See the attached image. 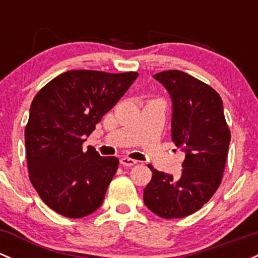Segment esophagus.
I'll return each mask as SVG.
<instances>
[{
    "label": "esophagus",
    "instance_id": "1",
    "mask_svg": "<svg viewBox=\"0 0 258 258\" xmlns=\"http://www.w3.org/2000/svg\"><path fill=\"white\" fill-rule=\"evenodd\" d=\"M119 162H121L122 166H134L136 165L137 161L132 160V158H128V157H122L121 160H119Z\"/></svg>",
    "mask_w": 258,
    "mask_h": 258
}]
</instances>
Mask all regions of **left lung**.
<instances>
[{"label":"left lung","instance_id":"8db88e82","mask_svg":"<svg viewBox=\"0 0 258 258\" xmlns=\"http://www.w3.org/2000/svg\"><path fill=\"white\" fill-rule=\"evenodd\" d=\"M153 79L170 95L171 136L186 157L178 177L150 166L152 178L144 189V202L160 217L182 218L199 211L217 191L231 134L222 100L209 85L178 70L160 72Z\"/></svg>","mask_w":258,"mask_h":258}]
</instances>
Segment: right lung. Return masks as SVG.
<instances>
[{
    "instance_id": "add662e5",
    "label": "right lung",
    "mask_w": 258,
    "mask_h": 258,
    "mask_svg": "<svg viewBox=\"0 0 258 258\" xmlns=\"http://www.w3.org/2000/svg\"><path fill=\"white\" fill-rule=\"evenodd\" d=\"M139 77L137 72H63L35 96L25 130L30 179L46 205L81 218L102 205L118 158L101 157L86 137Z\"/></svg>"
}]
</instances>
